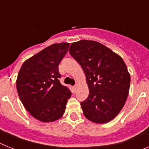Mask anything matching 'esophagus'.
<instances>
[{"instance_id":"obj_1","label":"esophagus","mask_w":149,"mask_h":149,"mask_svg":"<svg viewBox=\"0 0 149 149\" xmlns=\"http://www.w3.org/2000/svg\"><path fill=\"white\" fill-rule=\"evenodd\" d=\"M77 85H75V86H73V89H74V91H75L76 89H77Z\"/></svg>"}]
</instances>
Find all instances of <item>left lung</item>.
I'll return each mask as SVG.
<instances>
[{
  "label": "left lung",
  "instance_id": "left-lung-1",
  "mask_svg": "<svg viewBox=\"0 0 149 149\" xmlns=\"http://www.w3.org/2000/svg\"><path fill=\"white\" fill-rule=\"evenodd\" d=\"M71 56L86 75L89 96L81 103L84 115L91 122L107 123L123 108L130 89L131 76L119 55L92 40L73 42Z\"/></svg>",
  "mask_w": 149,
  "mask_h": 149
}]
</instances>
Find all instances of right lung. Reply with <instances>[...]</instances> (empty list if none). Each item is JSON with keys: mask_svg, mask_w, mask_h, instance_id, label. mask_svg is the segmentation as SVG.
Listing matches in <instances>:
<instances>
[{"mask_svg": "<svg viewBox=\"0 0 149 149\" xmlns=\"http://www.w3.org/2000/svg\"><path fill=\"white\" fill-rule=\"evenodd\" d=\"M69 43L48 46L22 64L16 80L21 101L30 115L42 122H54L65 113L72 93L60 84L59 64Z\"/></svg>", "mask_w": 149, "mask_h": 149, "instance_id": "right-lung-1", "label": "right lung"}]
</instances>
